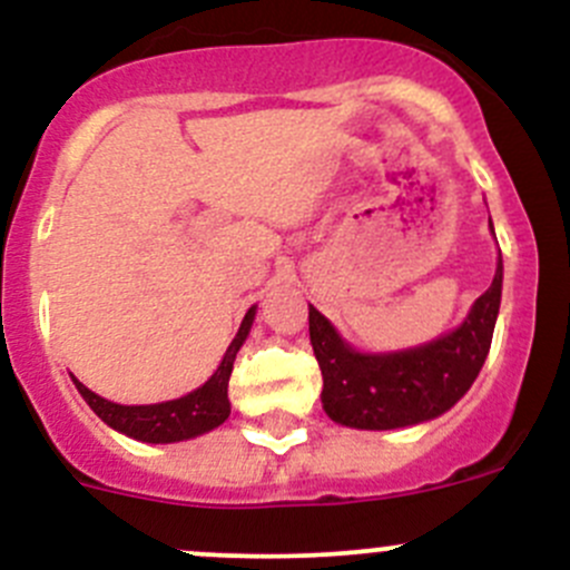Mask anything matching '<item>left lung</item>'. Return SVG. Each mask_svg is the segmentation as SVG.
<instances>
[{"label":"left lung","mask_w":570,"mask_h":570,"mask_svg":"<svg viewBox=\"0 0 570 570\" xmlns=\"http://www.w3.org/2000/svg\"><path fill=\"white\" fill-rule=\"evenodd\" d=\"M493 232V226H491ZM502 303V253L491 286L455 331L400 353H358L314 306L308 333L322 370V407L344 428L396 430L450 411L480 375Z\"/></svg>","instance_id":"8db88e82"}]
</instances>
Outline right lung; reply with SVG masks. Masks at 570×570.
<instances>
[{
	"instance_id": "1",
	"label": "right lung",
	"mask_w": 570,
	"mask_h": 570,
	"mask_svg": "<svg viewBox=\"0 0 570 570\" xmlns=\"http://www.w3.org/2000/svg\"><path fill=\"white\" fill-rule=\"evenodd\" d=\"M253 317H256V306L248 308L243 325H239L237 336L228 344L226 355H223L220 366L215 375L195 392L178 396V400L157 402V405H118L105 396L90 392L88 386L73 377V386L85 396L96 416L109 424L118 433L129 435L135 441H146V444H174V441H187L195 435H204L209 430L220 428L232 413V402H228V377H232L234 358H237L239 347L248 338Z\"/></svg>"
}]
</instances>
